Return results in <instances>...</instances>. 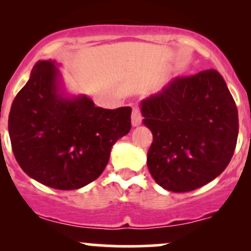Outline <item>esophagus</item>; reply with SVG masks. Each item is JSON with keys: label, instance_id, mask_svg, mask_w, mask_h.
Wrapping results in <instances>:
<instances>
[{"label": "esophagus", "instance_id": "esophagus-1", "mask_svg": "<svg viewBox=\"0 0 251 251\" xmlns=\"http://www.w3.org/2000/svg\"><path fill=\"white\" fill-rule=\"evenodd\" d=\"M131 123L132 126H139L140 124H142V114H140L139 107H138V106H133V107H132Z\"/></svg>", "mask_w": 251, "mask_h": 251}]
</instances>
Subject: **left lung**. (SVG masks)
I'll use <instances>...</instances> for the list:
<instances>
[{"label": "left lung", "instance_id": "left-lung-1", "mask_svg": "<svg viewBox=\"0 0 251 251\" xmlns=\"http://www.w3.org/2000/svg\"><path fill=\"white\" fill-rule=\"evenodd\" d=\"M153 142L148 168L155 183L172 192L205 185L226 170L238 135V113L222 75L206 70L175 77L140 102Z\"/></svg>", "mask_w": 251, "mask_h": 251}]
</instances>
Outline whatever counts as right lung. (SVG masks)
I'll use <instances>...</instances> for the list:
<instances>
[{"mask_svg":"<svg viewBox=\"0 0 251 251\" xmlns=\"http://www.w3.org/2000/svg\"><path fill=\"white\" fill-rule=\"evenodd\" d=\"M131 112L70 96L56 63L39 61L11 105V149L33 179L57 190L80 189L102 174L112 146L131 129Z\"/></svg>","mask_w":251,"mask_h":251,"instance_id":"1","label":"right lung"}]
</instances>
